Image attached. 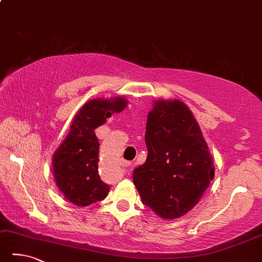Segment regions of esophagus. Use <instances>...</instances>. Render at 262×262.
<instances>
[{
  "label": "esophagus",
  "instance_id": "34e87169",
  "mask_svg": "<svg viewBox=\"0 0 262 262\" xmlns=\"http://www.w3.org/2000/svg\"><path fill=\"white\" fill-rule=\"evenodd\" d=\"M123 166H124V167H127V166H130V162H126V161H124V162H123V164H122Z\"/></svg>",
  "mask_w": 262,
  "mask_h": 262
}]
</instances>
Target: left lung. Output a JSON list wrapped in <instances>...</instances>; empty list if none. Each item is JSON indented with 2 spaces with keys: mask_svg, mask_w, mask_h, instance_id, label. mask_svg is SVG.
<instances>
[{
  "mask_svg": "<svg viewBox=\"0 0 262 262\" xmlns=\"http://www.w3.org/2000/svg\"><path fill=\"white\" fill-rule=\"evenodd\" d=\"M148 113V155L133 171L142 203L163 219H177L199 203L214 178L200 125L186 103L156 100Z\"/></svg>",
  "mask_w": 262,
  "mask_h": 262,
  "instance_id": "left-lung-1",
  "label": "left lung"
}]
</instances>
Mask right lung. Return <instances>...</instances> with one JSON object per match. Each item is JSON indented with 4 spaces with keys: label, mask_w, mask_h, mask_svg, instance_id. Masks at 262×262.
Returning <instances> with one entry per match:
<instances>
[{
    "label": "right lung",
    "mask_w": 262,
    "mask_h": 262,
    "mask_svg": "<svg viewBox=\"0 0 262 262\" xmlns=\"http://www.w3.org/2000/svg\"><path fill=\"white\" fill-rule=\"evenodd\" d=\"M126 105L127 100L123 97L88 101L77 112L70 133L54 151V181L66 200L74 205L88 206L108 195L110 186L98 174L99 142L95 130Z\"/></svg>",
    "instance_id": "right-lung-1"
}]
</instances>
